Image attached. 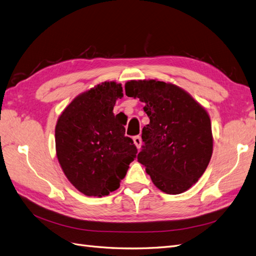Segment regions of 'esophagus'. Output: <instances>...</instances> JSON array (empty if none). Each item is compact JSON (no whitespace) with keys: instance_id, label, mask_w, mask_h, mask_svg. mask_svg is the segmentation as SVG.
<instances>
[{"instance_id":"esophagus-1","label":"esophagus","mask_w":256,"mask_h":256,"mask_svg":"<svg viewBox=\"0 0 256 256\" xmlns=\"http://www.w3.org/2000/svg\"><path fill=\"white\" fill-rule=\"evenodd\" d=\"M134 143L138 147V150H140L141 146H142V138H141V136H134Z\"/></svg>"}]
</instances>
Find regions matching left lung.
<instances>
[{
  "instance_id": "1",
  "label": "left lung",
  "mask_w": 256,
  "mask_h": 256,
  "mask_svg": "<svg viewBox=\"0 0 256 256\" xmlns=\"http://www.w3.org/2000/svg\"><path fill=\"white\" fill-rule=\"evenodd\" d=\"M128 97L138 98L150 118L142 130L138 161L168 194L187 191L203 175L212 154L210 118L189 92L172 83L131 80Z\"/></svg>"
}]
</instances>
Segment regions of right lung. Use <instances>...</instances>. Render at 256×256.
Returning <instances> with one entry per match:
<instances>
[{
    "label": "right lung",
    "mask_w": 256,
    "mask_h": 256,
    "mask_svg": "<svg viewBox=\"0 0 256 256\" xmlns=\"http://www.w3.org/2000/svg\"><path fill=\"white\" fill-rule=\"evenodd\" d=\"M122 97L120 83L102 82L76 96L56 122L58 164L74 187L88 196L102 198L118 189L136 157L134 141L125 136L127 120L113 113Z\"/></svg>",
    "instance_id": "right-lung-1"
}]
</instances>
